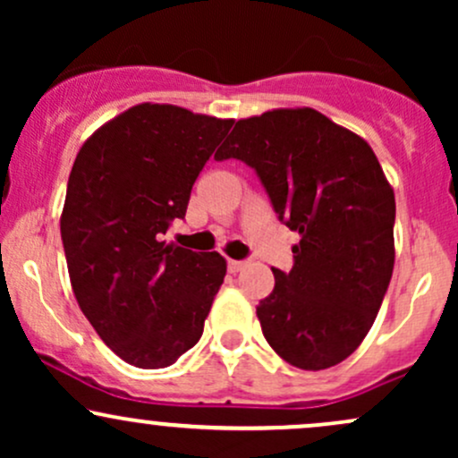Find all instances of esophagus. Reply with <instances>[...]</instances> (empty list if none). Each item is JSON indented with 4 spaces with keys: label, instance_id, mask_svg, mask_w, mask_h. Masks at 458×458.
Returning <instances> with one entry per match:
<instances>
[{
    "label": "esophagus",
    "instance_id": "34e87169",
    "mask_svg": "<svg viewBox=\"0 0 458 458\" xmlns=\"http://www.w3.org/2000/svg\"><path fill=\"white\" fill-rule=\"evenodd\" d=\"M245 267H247V262H245V260H233V259L228 260V271H230V273H239V271H243Z\"/></svg>",
    "mask_w": 458,
    "mask_h": 458
}]
</instances>
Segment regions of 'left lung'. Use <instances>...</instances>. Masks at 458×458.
<instances>
[{
	"instance_id": "left-lung-1",
	"label": "left lung",
	"mask_w": 458,
	"mask_h": 458,
	"mask_svg": "<svg viewBox=\"0 0 458 458\" xmlns=\"http://www.w3.org/2000/svg\"><path fill=\"white\" fill-rule=\"evenodd\" d=\"M215 159L260 178L277 219L301 241L293 269L256 308L267 343L301 370L346 360L375 323L394 269L396 202L375 152L317 109L239 120Z\"/></svg>"
}]
</instances>
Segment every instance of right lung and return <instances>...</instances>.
Masks as SVG:
<instances>
[{"label":"right lung","mask_w":458,"mask_h":458,"mask_svg":"<svg viewBox=\"0 0 458 458\" xmlns=\"http://www.w3.org/2000/svg\"><path fill=\"white\" fill-rule=\"evenodd\" d=\"M233 120L141 103L92 135L68 176L60 233L79 308L120 360L165 368L198 344L224 284L217 251L165 245Z\"/></svg>","instance_id":"obj_1"}]
</instances>
